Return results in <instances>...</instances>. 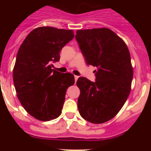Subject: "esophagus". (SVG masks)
<instances>
[{"label":"esophagus","mask_w":151,"mask_h":151,"mask_svg":"<svg viewBox=\"0 0 151 151\" xmlns=\"http://www.w3.org/2000/svg\"><path fill=\"white\" fill-rule=\"evenodd\" d=\"M79 78V76H77V75H74V80H75V83L77 82V80H78Z\"/></svg>","instance_id":"1"}]
</instances>
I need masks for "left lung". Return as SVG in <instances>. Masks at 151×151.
<instances>
[{"label":"left lung","instance_id":"obj_1","mask_svg":"<svg viewBox=\"0 0 151 151\" xmlns=\"http://www.w3.org/2000/svg\"><path fill=\"white\" fill-rule=\"evenodd\" d=\"M75 37L87 64L97 67L95 83L83 77L77 80L79 112L88 122L105 123L119 112L130 93V52L124 41L109 28L77 30Z\"/></svg>","mask_w":151,"mask_h":151}]
</instances>
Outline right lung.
<instances>
[{"mask_svg":"<svg viewBox=\"0 0 151 151\" xmlns=\"http://www.w3.org/2000/svg\"><path fill=\"white\" fill-rule=\"evenodd\" d=\"M72 30L39 27L22 43L13 69L17 96L28 113L48 121L62 112L67 88L74 84L71 73L52 69L60 60V52L74 38Z\"/></svg>","mask_w":151,"mask_h":151,"instance_id":"obj_1","label":"right lung"}]
</instances>
